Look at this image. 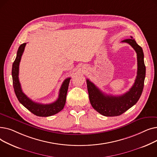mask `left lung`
<instances>
[{"instance_id": "8db88e82", "label": "left lung", "mask_w": 157, "mask_h": 157, "mask_svg": "<svg viewBox=\"0 0 157 157\" xmlns=\"http://www.w3.org/2000/svg\"><path fill=\"white\" fill-rule=\"evenodd\" d=\"M130 44L137 53V72L133 86L125 94L113 96L104 94L92 82L86 79L90 102L98 113L105 117L120 116L135 105L141 97L146 76L144 53L142 48L138 45L132 37L121 41Z\"/></svg>"}]
</instances>
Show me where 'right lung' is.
<instances>
[{
  "mask_svg": "<svg viewBox=\"0 0 157 157\" xmlns=\"http://www.w3.org/2000/svg\"><path fill=\"white\" fill-rule=\"evenodd\" d=\"M26 44L23 43L20 46L16 54V59L13 63L12 77L15 94L19 102L25 108H26L36 116L42 117L52 116L62 111L63 108L66 102V96H67L71 78L65 79L63 82L59 91V98L55 102L48 104H43L32 101L23 92L18 78L20 62Z\"/></svg>",
  "mask_w": 157,
  "mask_h": 157,
  "instance_id": "1",
  "label": "right lung"
}]
</instances>
